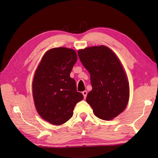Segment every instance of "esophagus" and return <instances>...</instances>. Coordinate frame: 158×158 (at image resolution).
I'll return each instance as SVG.
<instances>
[{
  "mask_svg": "<svg viewBox=\"0 0 158 158\" xmlns=\"http://www.w3.org/2000/svg\"><path fill=\"white\" fill-rule=\"evenodd\" d=\"M82 94H83V95H84V98H86L87 94H88L87 91H84V92H82Z\"/></svg>",
  "mask_w": 158,
  "mask_h": 158,
  "instance_id": "34e87169",
  "label": "esophagus"
}]
</instances>
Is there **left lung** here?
Listing matches in <instances>:
<instances>
[{"label": "left lung", "mask_w": 158, "mask_h": 158, "mask_svg": "<svg viewBox=\"0 0 158 158\" xmlns=\"http://www.w3.org/2000/svg\"><path fill=\"white\" fill-rule=\"evenodd\" d=\"M78 54L90 74L92 90L86 102L98 118L111 120L125 110L129 99L128 80L120 61L103 45L88 47Z\"/></svg>", "instance_id": "1"}]
</instances>
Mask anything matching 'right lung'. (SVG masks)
I'll return each mask as SVG.
<instances>
[{
    "label": "right lung",
    "mask_w": 158,
    "mask_h": 158,
    "mask_svg": "<svg viewBox=\"0 0 158 158\" xmlns=\"http://www.w3.org/2000/svg\"><path fill=\"white\" fill-rule=\"evenodd\" d=\"M76 61L73 49L54 48L46 52L36 70L32 84L35 106L40 115L52 125L69 121L76 104L84 99L70 77Z\"/></svg>",
    "instance_id": "obj_1"
}]
</instances>
